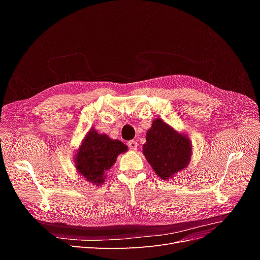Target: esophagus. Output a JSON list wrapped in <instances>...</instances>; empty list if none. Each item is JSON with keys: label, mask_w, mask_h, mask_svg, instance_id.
<instances>
[{"label": "esophagus", "mask_w": 260, "mask_h": 260, "mask_svg": "<svg viewBox=\"0 0 260 260\" xmlns=\"http://www.w3.org/2000/svg\"><path fill=\"white\" fill-rule=\"evenodd\" d=\"M128 146H129L130 149H137L139 145H138V143L136 142L135 140H131V141H129V142H128Z\"/></svg>", "instance_id": "1"}]
</instances>
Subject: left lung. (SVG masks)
Here are the masks:
<instances>
[{
    "mask_svg": "<svg viewBox=\"0 0 260 260\" xmlns=\"http://www.w3.org/2000/svg\"><path fill=\"white\" fill-rule=\"evenodd\" d=\"M143 154L156 174L165 180L187 166L192 145L186 137L170 128L161 119H156L146 133Z\"/></svg>",
    "mask_w": 260,
    "mask_h": 260,
    "instance_id": "left-lung-1",
    "label": "left lung"
}]
</instances>
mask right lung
<instances>
[{"label": "right lung", "mask_w": 260, "mask_h": 260, "mask_svg": "<svg viewBox=\"0 0 260 260\" xmlns=\"http://www.w3.org/2000/svg\"><path fill=\"white\" fill-rule=\"evenodd\" d=\"M127 149L120 141L91 130L76 155V168L85 180L100 185L104 182L105 174L116 161L117 156Z\"/></svg>", "instance_id": "right-lung-1"}]
</instances>
